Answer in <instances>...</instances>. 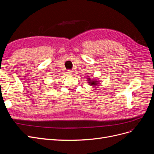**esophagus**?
Returning a JSON list of instances; mask_svg holds the SVG:
<instances>
[{
  "mask_svg": "<svg viewBox=\"0 0 154 154\" xmlns=\"http://www.w3.org/2000/svg\"><path fill=\"white\" fill-rule=\"evenodd\" d=\"M73 71H72V70H67V73L68 74H72L73 72H72Z\"/></svg>",
  "mask_w": 154,
  "mask_h": 154,
  "instance_id": "obj_1",
  "label": "esophagus"
}]
</instances>
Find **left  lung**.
<instances>
[{"label":"left lung","mask_w":154,"mask_h":154,"mask_svg":"<svg viewBox=\"0 0 154 154\" xmlns=\"http://www.w3.org/2000/svg\"><path fill=\"white\" fill-rule=\"evenodd\" d=\"M89 84L91 85H96L97 84H98V83H97V81H96V80L94 81L93 80H92L91 82L89 81Z\"/></svg>","instance_id":"1"}]
</instances>
